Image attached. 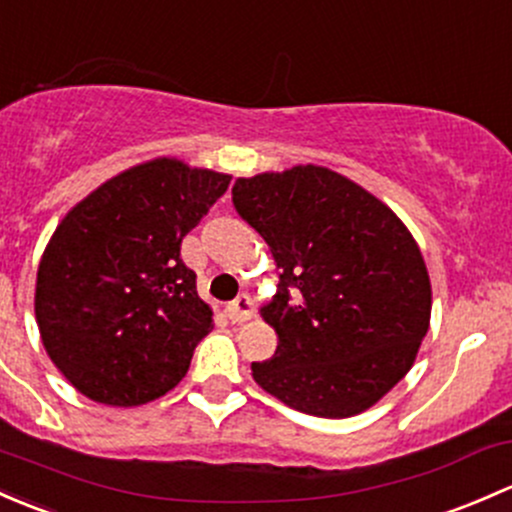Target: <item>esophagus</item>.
Returning a JSON list of instances; mask_svg holds the SVG:
<instances>
[{
  "label": "esophagus",
  "mask_w": 512,
  "mask_h": 512,
  "mask_svg": "<svg viewBox=\"0 0 512 512\" xmlns=\"http://www.w3.org/2000/svg\"><path fill=\"white\" fill-rule=\"evenodd\" d=\"M225 311H228V319L233 324H242V321H247L252 316V299L247 294H240L238 299L225 306Z\"/></svg>",
  "instance_id": "34e87169"
}]
</instances>
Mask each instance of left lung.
Segmentation results:
<instances>
[{"instance_id":"obj_1","label":"left lung","mask_w":512,"mask_h":512,"mask_svg":"<svg viewBox=\"0 0 512 512\" xmlns=\"http://www.w3.org/2000/svg\"><path fill=\"white\" fill-rule=\"evenodd\" d=\"M235 211L270 245L277 294L260 309L277 331L252 378L292 410L343 419L385 397L417 358L432 284L407 225L326 166L238 179Z\"/></svg>"}]
</instances>
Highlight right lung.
<instances>
[{
    "label": "right lung",
    "instance_id": "add662e5",
    "mask_svg": "<svg viewBox=\"0 0 512 512\" xmlns=\"http://www.w3.org/2000/svg\"><path fill=\"white\" fill-rule=\"evenodd\" d=\"M230 176L159 157L75 203L36 274L43 348L80 395L137 407L181 383L213 311L181 260V240Z\"/></svg>",
    "mask_w": 512,
    "mask_h": 512
}]
</instances>
